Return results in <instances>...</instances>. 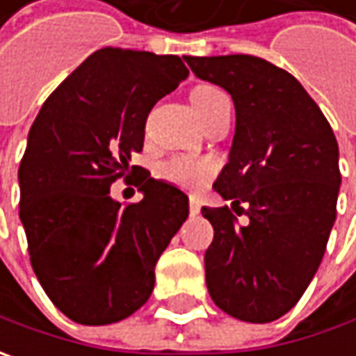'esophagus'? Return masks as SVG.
Listing matches in <instances>:
<instances>
[{"label":"esophagus","instance_id":"obj_1","mask_svg":"<svg viewBox=\"0 0 356 356\" xmlns=\"http://www.w3.org/2000/svg\"><path fill=\"white\" fill-rule=\"evenodd\" d=\"M200 213V200L190 198V216H198Z\"/></svg>","mask_w":356,"mask_h":356}]
</instances>
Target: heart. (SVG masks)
<instances>
[{"label":"heart","instance_id":"obj_1","mask_svg":"<svg viewBox=\"0 0 356 356\" xmlns=\"http://www.w3.org/2000/svg\"><path fill=\"white\" fill-rule=\"evenodd\" d=\"M224 97V92L220 89H216L212 85H202V87H196L190 95V101H192V106L196 111V115L202 117L210 104ZM213 166L206 160H198V158H174L168 164L162 166V176L166 180H170L174 184L182 186V188H188V190H200L204 186L208 184V180L212 178Z\"/></svg>","mask_w":356,"mask_h":356}]
</instances>
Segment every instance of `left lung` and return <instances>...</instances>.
<instances>
[{"mask_svg": "<svg viewBox=\"0 0 356 356\" xmlns=\"http://www.w3.org/2000/svg\"><path fill=\"white\" fill-rule=\"evenodd\" d=\"M184 61L232 95L236 132L213 190L250 220L238 226L227 206L202 208L213 227L204 255L208 291L239 321H275L293 309L321 264L337 218L339 144L301 83L266 59Z\"/></svg>", "mask_w": 356, "mask_h": 356, "instance_id": "left-lung-1", "label": "left lung"}]
</instances>
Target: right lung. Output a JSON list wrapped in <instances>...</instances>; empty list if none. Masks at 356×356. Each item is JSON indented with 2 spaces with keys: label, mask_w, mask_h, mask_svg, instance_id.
Here are the masks:
<instances>
[{
  "label": "right lung",
  "mask_w": 356,
  "mask_h": 356,
  "mask_svg": "<svg viewBox=\"0 0 356 356\" xmlns=\"http://www.w3.org/2000/svg\"><path fill=\"white\" fill-rule=\"evenodd\" d=\"M188 76L176 55L104 47L51 92L19 164V218L35 275L81 325L127 319L154 289L158 257L188 218V196L130 166L152 106ZM143 192L122 209L110 184L129 172Z\"/></svg>",
  "instance_id": "obj_1"
}]
</instances>
